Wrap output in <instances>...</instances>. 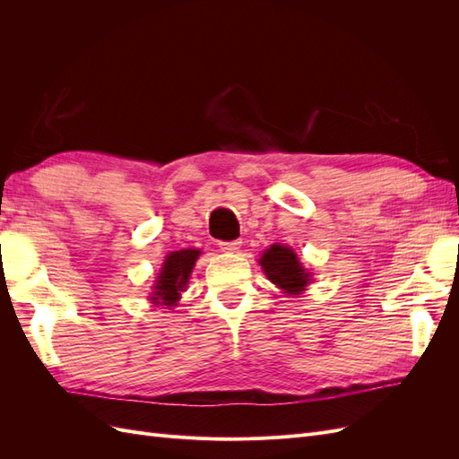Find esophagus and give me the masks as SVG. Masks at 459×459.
I'll return each instance as SVG.
<instances>
[{
    "instance_id": "esophagus-1",
    "label": "esophagus",
    "mask_w": 459,
    "mask_h": 459,
    "mask_svg": "<svg viewBox=\"0 0 459 459\" xmlns=\"http://www.w3.org/2000/svg\"><path fill=\"white\" fill-rule=\"evenodd\" d=\"M239 247H241V241H221L220 243V248L224 253H238Z\"/></svg>"
}]
</instances>
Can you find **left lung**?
<instances>
[{"mask_svg": "<svg viewBox=\"0 0 459 459\" xmlns=\"http://www.w3.org/2000/svg\"><path fill=\"white\" fill-rule=\"evenodd\" d=\"M258 262L268 280L287 295H300L312 281V273L302 266V262L290 247L275 243L264 251Z\"/></svg>", "mask_w": 459, "mask_h": 459, "instance_id": "1", "label": "left lung"}]
</instances>
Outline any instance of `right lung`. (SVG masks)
Segmentation results:
<instances>
[{
    "label": "right lung",
    "mask_w": 459,
    "mask_h": 459,
    "mask_svg": "<svg viewBox=\"0 0 459 459\" xmlns=\"http://www.w3.org/2000/svg\"><path fill=\"white\" fill-rule=\"evenodd\" d=\"M201 251H197V248H184V251H176L166 256L149 297L155 307H176L189 283V275Z\"/></svg>",
    "instance_id": "add662e5"
}]
</instances>
